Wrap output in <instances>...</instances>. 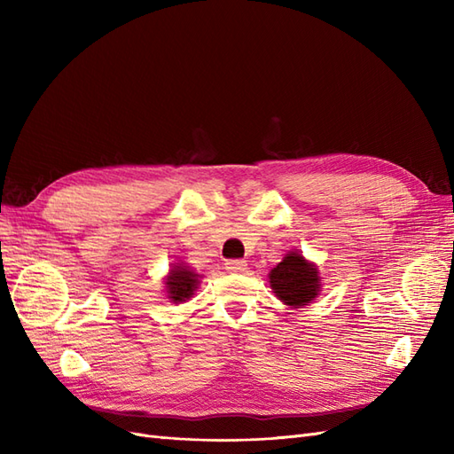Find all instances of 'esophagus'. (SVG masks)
Segmentation results:
<instances>
[{"label":"esophagus","instance_id":"obj_1","mask_svg":"<svg viewBox=\"0 0 454 454\" xmlns=\"http://www.w3.org/2000/svg\"><path fill=\"white\" fill-rule=\"evenodd\" d=\"M224 269L230 273H244L247 269V263L244 262V259H228V262L224 263Z\"/></svg>","mask_w":454,"mask_h":454}]
</instances>
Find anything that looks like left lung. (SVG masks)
<instances>
[{"mask_svg":"<svg viewBox=\"0 0 454 454\" xmlns=\"http://www.w3.org/2000/svg\"><path fill=\"white\" fill-rule=\"evenodd\" d=\"M269 283L278 301L293 308L310 304L322 286L317 267L298 252H288L283 262L271 269Z\"/></svg>","mask_w":454,"mask_h":454,"instance_id":"8db88e82","label":"left lung"}]
</instances>
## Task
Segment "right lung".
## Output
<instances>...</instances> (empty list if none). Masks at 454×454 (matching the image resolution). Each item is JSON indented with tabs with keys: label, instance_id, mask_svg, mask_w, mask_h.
<instances>
[{
	"label": "right lung",
	"instance_id": "right-lung-1",
	"mask_svg": "<svg viewBox=\"0 0 454 454\" xmlns=\"http://www.w3.org/2000/svg\"><path fill=\"white\" fill-rule=\"evenodd\" d=\"M199 286V275L191 271L185 265H173L169 275L166 277V293L171 302H185Z\"/></svg>",
	"mask_w": 454,
	"mask_h": 454
}]
</instances>
